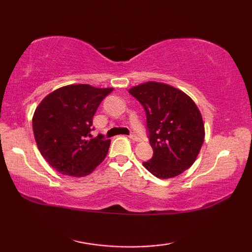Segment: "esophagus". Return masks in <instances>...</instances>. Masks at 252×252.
Here are the masks:
<instances>
[{"label":"esophagus","instance_id":"34e87169","mask_svg":"<svg viewBox=\"0 0 252 252\" xmlns=\"http://www.w3.org/2000/svg\"><path fill=\"white\" fill-rule=\"evenodd\" d=\"M129 138L131 140H133V141H140V138H139V136H136L135 134H130Z\"/></svg>","mask_w":252,"mask_h":252}]
</instances>
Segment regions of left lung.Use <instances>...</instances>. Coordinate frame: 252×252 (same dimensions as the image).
Segmentation results:
<instances>
[{
	"instance_id": "1",
	"label": "left lung",
	"mask_w": 252,
	"mask_h": 252,
	"mask_svg": "<svg viewBox=\"0 0 252 252\" xmlns=\"http://www.w3.org/2000/svg\"><path fill=\"white\" fill-rule=\"evenodd\" d=\"M130 94L147 114L153 157L143 165L153 176L169 179L189 169L204 140L201 113L189 95L171 85L147 82L131 88Z\"/></svg>"
}]
</instances>
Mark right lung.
Returning a JSON list of instances; mask_svg holds the SVG:
<instances>
[{"instance_id":"1","label":"right lung","mask_w":252,"mask_h":252,"mask_svg":"<svg viewBox=\"0 0 252 252\" xmlns=\"http://www.w3.org/2000/svg\"><path fill=\"white\" fill-rule=\"evenodd\" d=\"M112 88L71 84L46 95L34 112V138L42 157L65 176L90 174L108 155L110 140L92 138V119Z\"/></svg>"}]
</instances>
